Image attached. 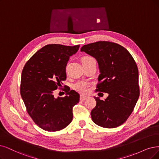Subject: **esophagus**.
I'll return each instance as SVG.
<instances>
[{"label": "esophagus", "mask_w": 159, "mask_h": 159, "mask_svg": "<svg viewBox=\"0 0 159 159\" xmlns=\"http://www.w3.org/2000/svg\"><path fill=\"white\" fill-rule=\"evenodd\" d=\"M86 98H87V96L84 95H80V101H84Z\"/></svg>", "instance_id": "obj_1"}]
</instances>
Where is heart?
<instances>
[{"label":"heart","instance_id":"obj_1","mask_svg":"<svg viewBox=\"0 0 159 159\" xmlns=\"http://www.w3.org/2000/svg\"><path fill=\"white\" fill-rule=\"evenodd\" d=\"M92 58L90 57H85L83 59ZM90 84L84 80H79L73 85V88L75 90L83 93H86L89 92Z\"/></svg>","mask_w":159,"mask_h":159}]
</instances>
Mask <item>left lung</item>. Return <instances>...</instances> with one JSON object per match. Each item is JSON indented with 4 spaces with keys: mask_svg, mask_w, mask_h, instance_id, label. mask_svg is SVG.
Instances as JSON below:
<instances>
[{
    "mask_svg": "<svg viewBox=\"0 0 159 159\" xmlns=\"http://www.w3.org/2000/svg\"><path fill=\"white\" fill-rule=\"evenodd\" d=\"M80 51L96 60L99 70L96 91L109 95L104 100L94 97L96 105L91 111L93 122L107 128L119 126L131 115L139 96L136 62L124 47L107 41L84 45Z\"/></svg>",
    "mask_w": 159,
    "mask_h": 159,
    "instance_id": "obj_1",
    "label": "left lung"
}]
</instances>
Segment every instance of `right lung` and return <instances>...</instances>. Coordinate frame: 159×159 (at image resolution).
<instances>
[{
  "instance_id": "add662e5",
  "label": "right lung",
  "mask_w": 159,
  "mask_h": 159,
  "mask_svg": "<svg viewBox=\"0 0 159 159\" xmlns=\"http://www.w3.org/2000/svg\"><path fill=\"white\" fill-rule=\"evenodd\" d=\"M79 45L48 44L38 50L23 69L20 93L28 114L36 125L48 132L61 130L73 120V107L80 96L69 87L63 98L54 92L67 78L66 66Z\"/></svg>"
}]
</instances>
